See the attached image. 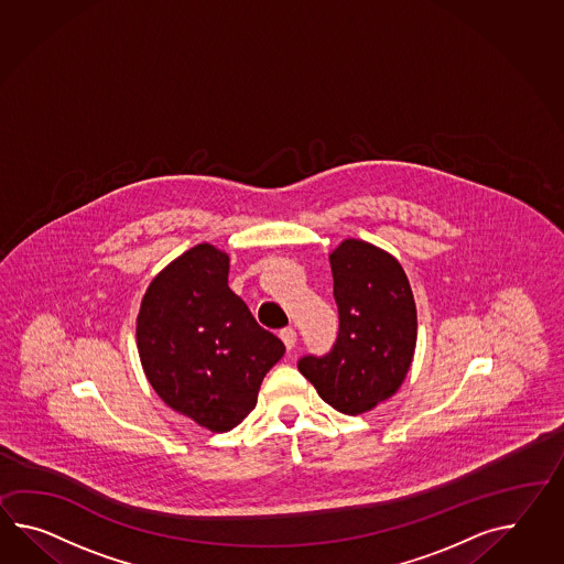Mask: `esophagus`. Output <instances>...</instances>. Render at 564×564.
<instances>
[{"instance_id":"obj_1","label":"esophagus","mask_w":564,"mask_h":564,"mask_svg":"<svg viewBox=\"0 0 564 564\" xmlns=\"http://www.w3.org/2000/svg\"><path fill=\"white\" fill-rule=\"evenodd\" d=\"M279 336H281V340L285 343V346H288L289 350H291V348L295 346V343H297V332H295L293 326L283 328V330L279 332Z\"/></svg>"}]
</instances>
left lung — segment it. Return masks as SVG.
<instances>
[{"instance_id": "left-lung-1", "label": "left lung", "mask_w": 564, "mask_h": 564, "mask_svg": "<svg viewBox=\"0 0 564 564\" xmlns=\"http://www.w3.org/2000/svg\"><path fill=\"white\" fill-rule=\"evenodd\" d=\"M338 336L330 352L297 369L338 412L357 415L391 398L412 365L417 316L410 281L391 254L344 240L330 254Z\"/></svg>"}]
</instances>
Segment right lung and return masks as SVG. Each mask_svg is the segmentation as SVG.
<instances>
[{"label": "right lung", "mask_w": 564, "mask_h": 564, "mask_svg": "<svg viewBox=\"0 0 564 564\" xmlns=\"http://www.w3.org/2000/svg\"><path fill=\"white\" fill-rule=\"evenodd\" d=\"M228 254L197 245L154 276L138 314V352L169 408L228 432L257 405L285 344L264 330L232 289Z\"/></svg>", "instance_id": "right-lung-1"}]
</instances>
